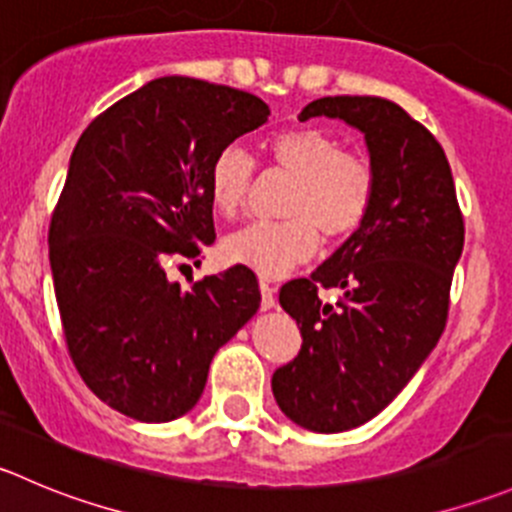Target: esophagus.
<instances>
[{
	"label": "esophagus",
	"mask_w": 512,
	"mask_h": 512,
	"mask_svg": "<svg viewBox=\"0 0 512 512\" xmlns=\"http://www.w3.org/2000/svg\"><path fill=\"white\" fill-rule=\"evenodd\" d=\"M260 292H262V302H260L262 310H270V307H275L277 297H275V287H272L270 280H260Z\"/></svg>",
	"instance_id": "1"
}]
</instances>
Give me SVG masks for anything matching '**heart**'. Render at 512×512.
<instances>
[{"label":"heart","mask_w":512,"mask_h":512,"mask_svg":"<svg viewBox=\"0 0 512 512\" xmlns=\"http://www.w3.org/2000/svg\"><path fill=\"white\" fill-rule=\"evenodd\" d=\"M272 165L295 175L285 220H255L225 237L230 262L262 275H282L305 262L322 240L337 245L365 225L377 195V172L367 157L320 127H292L267 142ZM255 177V160L240 145L217 150L207 167V195L217 215L235 217Z\"/></svg>","instance_id":"1"}]
</instances>
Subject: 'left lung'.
I'll return each instance as SVG.
<instances>
[{
    "mask_svg": "<svg viewBox=\"0 0 512 512\" xmlns=\"http://www.w3.org/2000/svg\"><path fill=\"white\" fill-rule=\"evenodd\" d=\"M337 117L365 135L377 195L365 225L310 277L282 285L302 347L272 375L282 413L312 433H342L375 418L438 345L463 212L443 147L400 104L382 97H322L300 122ZM322 289H340L325 303Z\"/></svg>",
    "mask_w": 512,
    "mask_h": 512,
    "instance_id": "obj_1",
    "label": "left lung"
}]
</instances>
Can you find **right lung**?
<instances>
[{
    "label": "right lung",
    "instance_id": "add662e5",
    "mask_svg": "<svg viewBox=\"0 0 512 512\" xmlns=\"http://www.w3.org/2000/svg\"><path fill=\"white\" fill-rule=\"evenodd\" d=\"M267 114L242 89L162 77L104 109L74 147L49 225L54 295L79 377L127 418L170 423L195 408L215 352L260 307L245 265L192 290L167 267L215 242L207 167Z\"/></svg>",
    "mask_w": 512,
    "mask_h": 512
}]
</instances>
